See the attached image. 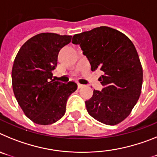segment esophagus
I'll use <instances>...</instances> for the list:
<instances>
[{
    "label": "esophagus",
    "instance_id": "esophagus-1",
    "mask_svg": "<svg viewBox=\"0 0 157 157\" xmlns=\"http://www.w3.org/2000/svg\"><path fill=\"white\" fill-rule=\"evenodd\" d=\"M83 86H84L83 85H82V84H80V83H78V89H80Z\"/></svg>",
    "mask_w": 157,
    "mask_h": 157
}]
</instances>
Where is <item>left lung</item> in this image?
Here are the masks:
<instances>
[{
  "label": "left lung",
  "mask_w": 157,
  "mask_h": 157,
  "mask_svg": "<svg viewBox=\"0 0 157 157\" xmlns=\"http://www.w3.org/2000/svg\"><path fill=\"white\" fill-rule=\"evenodd\" d=\"M72 43L79 45L91 70H100L103 89L94 90L86 101L87 112L106 125H116L130 115L140 97L143 71L132 41L124 34L100 27L75 34Z\"/></svg>",
  "instance_id": "left-lung-1"
}]
</instances>
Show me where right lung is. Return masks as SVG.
Listing matches in <instances>:
<instances>
[{
    "mask_svg": "<svg viewBox=\"0 0 157 157\" xmlns=\"http://www.w3.org/2000/svg\"><path fill=\"white\" fill-rule=\"evenodd\" d=\"M71 36L41 33L20 48L12 71V88L18 104L30 120L48 125L61 119L67 101L77 84L52 79L59 50L69 44Z\"/></svg>",
    "mask_w": 157,
    "mask_h": 157,
    "instance_id": "right-lung-1",
    "label": "right lung"
}]
</instances>
